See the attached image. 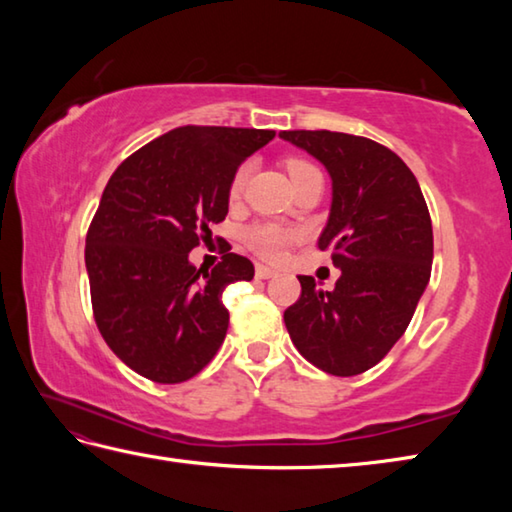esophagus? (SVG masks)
Masks as SVG:
<instances>
[{
  "label": "esophagus",
  "mask_w": 512,
  "mask_h": 512,
  "mask_svg": "<svg viewBox=\"0 0 512 512\" xmlns=\"http://www.w3.org/2000/svg\"><path fill=\"white\" fill-rule=\"evenodd\" d=\"M255 275H257V280H268V277H273V275H275V271H273V268L264 266V264H257V268H255Z\"/></svg>",
  "instance_id": "esophagus-1"
}]
</instances>
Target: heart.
<instances>
[{"label": "heart", "instance_id": "b5f03b06", "mask_svg": "<svg viewBox=\"0 0 512 512\" xmlns=\"http://www.w3.org/2000/svg\"><path fill=\"white\" fill-rule=\"evenodd\" d=\"M287 171L293 183H296L298 178L305 176V173L311 171H318L314 164L302 160V158H289L287 160ZM246 180H248V164H241V167L235 171V176L230 180V187H228V196L235 201V198L241 196L246 187ZM298 239V232L296 230H289V228H282V225H275V223H264V225H255V228H250L246 232V241L248 246L255 250L257 255H262L264 259H271V262H277V259H282L284 253H287V248L293 244V241Z\"/></svg>", "mask_w": 512, "mask_h": 512}]
</instances>
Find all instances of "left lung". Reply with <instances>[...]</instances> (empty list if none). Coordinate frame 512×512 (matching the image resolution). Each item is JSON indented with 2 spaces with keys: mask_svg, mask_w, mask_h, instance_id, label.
<instances>
[{
  "mask_svg": "<svg viewBox=\"0 0 512 512\" xmlns=\"http://www.w3.org/2000/svg\"><path fill=\"white\" fill-rule=\"evenodd\" d=\"M314 155L332 178V207L318 239L341 277L323 291L298 275L302 293L284 311L298 352L336 377L370 370L409 327L433 262L431 216L400 155L368 137L282 131Z\"/></svg>",
  "mask_w": 512,
  "mask_h": 512,
  "instance_id": "left-lung-1",
  "label": "left lung"
}]
</instances>
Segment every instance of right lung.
<instances>
[{
    "label": "right lung",
    "mask_w": 512,
    "mask_h": 512,
    "mask_svg": "<svg viewBox=\"0 0 512 512\" xmlns=\"http://www.w3.org/2000/svg\"><path fill=\"white\" fill-rule=\"evenodd\" d=\"M264 128L180 126L119 164L85 237L92 311L108 348L158 384L198 375L219 352L230 314L223 289L253 280L248 257L225 250L212 271L189 253L228 214V187Z\"/></svg>",
    "instance_id": "right-lung-1"
}]
</instances>
